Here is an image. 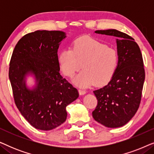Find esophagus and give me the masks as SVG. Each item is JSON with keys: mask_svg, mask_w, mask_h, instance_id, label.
<instances>
[{"mask_svg": "<svg viewBox=\"0 0 154 154\" xmlns=\"http://www.w3.org/2000/svg\"><path fill=\"white\" fill-rule=\"evenodd\" d=\"M86 93V91L84 90H82V89H79V94H81V95H83V94H85Z\"/></svg>", "mask_w": 154, "mask_h": 154, "instance_id": "obj_1", "label": "esophagus"}]
</instances>
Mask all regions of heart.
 Listing matches in <instances>:
<instances>
[{
  "label": "heart",
  "mask_w": 154,
  "mask_h": 154,
  "mask_svg": "<svg viewBox=\"0 0 154 154\" xmlns=\"http://www.w3.org/2000/svg\"><path fill=\"white\" fill-rule=\"evenodd\" d=\"M118 60L116 50L90 37L75 40L72 50H62L58 57L61 70L66 76L73 77L83 69L73 79L74 83L81 88L108 83L116 70Z\"/></svg>",
  "instance_id": "obj_1"
}]
</instances>
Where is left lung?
<instances>
[{"instance_id": "left-lung-1", "label": "left lung", "mask_w": 154, "mask_h": 154, "mask_svg": "<svg viewBox=\"0 0 154 154\" xmlns=\"http://www.w3.org/2000/svg\"><path fill=\"white\" fill-rule=\"evenodd\" d=\"M94 32L117 38L119 61L109 83L93 91L97 105L92 117L107 128L122 127L134 116L140 104L145 79L142 53L137 43L125 33L116 29Z\"/></svg>"}]
</instances>
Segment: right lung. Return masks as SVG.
I'll use <instances>...</instances> for the list:
<instances>
[{"instance_id": "right-lung-1", "label": "right lung", "mask_w": 154, "mask_h": 154, "mask_svg": "<svg viewBox=\"0 0 154 154\" xmlns=\"http://www.w3.org/2000/svg\"><path fill=\"white\" fill-rule=\"evenodd\" d=\"M66 33L35 31L24 35L15 45L10 62L9 79L19 111L33 127L50 130L64 123L66 107L79 97L60 73L57 51ZM33 75L36 85L26 86V78Z\"/></svg>"}]
</instances>
